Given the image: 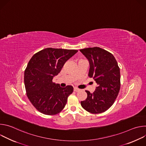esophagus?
<instances>
[{
	"label": "esophagus",
	"instance_id": "34e87169",
	"mask_svg": "<svg viewBox=\"0 0 146 146\" xmlns=\"http://www.w3.org/2000/svg\"><path fill=\"white\" fill-rule=\"evenodd\" d=\"M74 91H76V92H78V91H80V89H78V88H76V87H74Z\"/></svg>",
	"mask_w": 146,
	"mask_h": 146
}]
</instances>
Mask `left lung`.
I'll return each instance as SVG.
<instances>
[{
  "instance_id": "8db88e82",
  "label": "left lung",
  "mask_w": 146,
  "mask_h": 146,
  "mask_svg": "<svg viewBox=\"0 0 146 146\" xmlns=\"http://www.w3.org/2000/svg\"><path fill=\"white\" fill-rule=\"evenodd\" d=\"M80 52L88 60V76L97 84L95 91H86L87 99L81 102L86 111L98 114L108 110L114 103L120 90V70L113 54L99 47L81 49Z\"/></svg>"
}]
</instances>
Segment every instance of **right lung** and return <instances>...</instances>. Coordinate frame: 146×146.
Masks as SVG:
<instances>
[{
	"label": "right lung",
	"instance_id": "add662e5",
	"mask_svg": "<svg viewBox=\"0 0 146 146\" xmlns=\"http://www.w3.org/2000/svg\"><path fill=\"white\" fill-rule=\"evenodd\" d=\"M76 50L47 48L31 58L24 72L27 95L33 106L46 115L59 113L73 91L71 86L62 88L52 82Z\"/></svg>",
	"mask_w": 146,
	"mask_h": 146
}]
</instances>
